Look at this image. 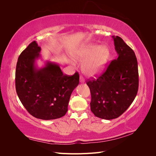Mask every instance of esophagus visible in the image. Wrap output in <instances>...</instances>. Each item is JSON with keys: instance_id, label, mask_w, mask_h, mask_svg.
<instances>
[{"instance_id": "34e87169", "label": "esophagus", "mask_w": 156, "mask_h": 156, "mask_svg": "<svg viewBox=\"0 0 156 156\" xmlns=\"http://www.w3.org/2000/svg\"><path fill=\"white\" fill-rule=\"evenodd\" d=\"M80 83H84V79L82 76L80 77Z\"/></svg>"}]
</instances>
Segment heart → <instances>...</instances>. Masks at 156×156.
Wrapping results in <instances>:
<instances>
[{
  "label": "heart",
  "mask_w": 156,
  "mask_h": 156,
  "mask_svg": "<svg viewBox=\"0 0 156 156\" xmlns=\"http://www.w3.org/2000/svg\"><path fill=\"white\" fill-rule=\"evenodd\" d=\"M110 56V49L107 45L88 44L75 54L74 58L80 62H85L83 65V72L88 76L93 77L103 72Z\"/></svg>",
  "instance_id": "b5f03b06"
}]
</instances>
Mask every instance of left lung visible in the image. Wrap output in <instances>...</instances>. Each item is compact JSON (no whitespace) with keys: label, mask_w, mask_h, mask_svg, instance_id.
<instances>
[{"label":"left lung","mask_w":156,"mask_h":156,"mask_svg":"<svg viewBox=\"0 0 156 156\" xmlns=\"http://www.w3.org/2000/svg\"><path fill=\"white\" fill-rule=\"evenodd\" d=\"M112 37L117 58L101 76L87 83L91 93V111L105 120L123 114L135 100L139 88L138 64L134 51L120 37Z\"/></svg>","instance_id":"8db88e82"}]
</instances>
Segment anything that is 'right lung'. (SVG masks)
I'll return each mask as SVG.
<instances>
[{"label": "right lung", "mask_w": 156, "mask_h": 156, "mask_svg": "<svg viewBox=\"0 0 156 156\" xmlns=\"http://www.w3.org/2000/svg\"><path fill=\"white\" fill-rule=\"evenodd\" d=\"M41 48L32 41L18 58L16 70V88L23 105L36 119H59L68 111L69 98L79 83L77 72L72 76L63 74L59 65L47 62L38 68Z\"/></svg>", "instance_id": "obj_1"}]
</instances>
